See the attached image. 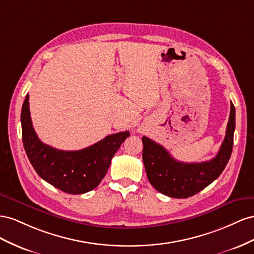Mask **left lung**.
<instances>
[{
	"label": "left lung",
	"instance_id": "1",
	"mask_svg": "<svg viewBox=\"0 0 254 254\" xmlns=\"http://www.w3.org/2000/svg\"><path fill=\"white\" fill-rule=\"evenodd\" d=\"M235 107L231 102L227 131L217 155L208 162L182 163L161 144L142 137V161L147 177L156 190L168 197L183 199L204 190L218 178L229 162L233 148Z\"/></svg>",
	"mask_w": 254,
	"mask_h": 254
}]
</instances>
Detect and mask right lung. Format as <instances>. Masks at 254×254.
Returning <instances> with one entry per match:
<instances>
[{
	"instance_id": "obj_1",
	"label": "right lung",
	"mask_w": 254,
	"mask_h": 254,
	"mask_svg": "<svg viewBox=\"0 0 254 254\" xmlns=\"http://www.w3.org/2000/svg\"><path fill=\"white\" fill-rule=\"evenodd\" d=\"M28 95L21 111L22 140L26 155L38 176L71 194H81L96 188L105 177L111 161L129 132L106 136L92 146L77 151H63L43 143L32 125Z\"/></svg>"
}]
</instances>
